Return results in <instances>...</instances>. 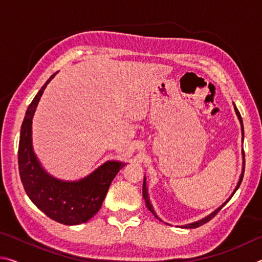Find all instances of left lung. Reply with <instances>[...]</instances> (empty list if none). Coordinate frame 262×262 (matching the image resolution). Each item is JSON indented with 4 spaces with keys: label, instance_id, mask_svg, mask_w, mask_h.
Wrapping results in <instances>:
<instances>
[{
    "label": "left lung",
    "instance_id": "obj_1",
    "mask_svg": "<svg viewBox=\"0 0 262 262\" xmlns=\"http://www.w3.org/2000/svg\"><path fill=\"white\" fill-rule=\"evenodd\" d=\"M234 110H236V113H237V115H238V119H239V121H241V123H242V132H243V134H244V126H243V119H242V115H241V113H239V111H238V108L236 107V106H234ZM243 154H244V151H243ZM244 167H245V155H244ZM243 177H244V170H243V173H242V176H241V179H239V181H238V185H237V187L234 188V192L233 193H236V190L238 189V187L239 186H241V184H242V180H243ZM233 195V194H232ZM232 195L231 196H230L227 201H225L223 205H222L220 208H217V209L215 210V211H212L210 215H208L207 217H205V219H202V220H200V221H198V222H194V223H190V224H187V225H183V227L181 228H185V229H194V228H199V227H201V225H203V224H206L207 222H209L211 219H214V217L219 214V211L222 209V208H223L225 205H227V203L229 202V200L230 199L232 198ZM143 199H144V201H145V205H147V207H148V209L152 212L154 214V216L156 217V219H158L157 217V215L155 214V211H154V209H152V206L150 205V201H149V198H148V190H147V186H145V178H144V181H143Z\"/></svg>",
    "mask_w": 262,
    "mask_h": 262
}]
</instances>
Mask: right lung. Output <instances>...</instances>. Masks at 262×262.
<instances>
[{
  "label": "right lung",
  "instance_id": "add662e5",
  "mask_svg": "<svg viewBox=\"0 0 262 262\" xmlns=\"http://www.w3.org/2000/svg\"><path fill=\"white\" fill-rule=\"evenodd\" d=\"M55 75L47 79L26 110L18 145L19 176L26 194L39 209L61 224L77 225L85 223L98 212L111 183L125 164L107 162L86 178L74 183L52 178L42 170L32 149L31 128L35 107Z\"/></svg>",
  "mask_w": 262,
  "mask_h": 262
}]
</instances>
